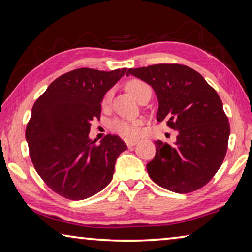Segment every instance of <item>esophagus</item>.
Masks as SVG:
<instances>
[{
    "label": "esophagus",
    "mask_w": 252,
    "mask_h": 252,
    "mask_svg": "<svg viewBox=\"0 0 252 252\" xmlns=\"http://www.w3.org/2000/svg\"><path fill=\"white\" fill-rule=\"evenodd\" d=\"M139 140L138 139H126L125 140V142H126V144L127 147H133V146H135L136 144V142H138Z\"/></svg>",
    "instance_id": "obj_1"
}]
</instances>
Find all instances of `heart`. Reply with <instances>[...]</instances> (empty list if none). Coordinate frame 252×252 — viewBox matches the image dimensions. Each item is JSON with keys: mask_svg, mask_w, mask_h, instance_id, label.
I'll use <instances>...</instances> for the list:
<instances>
[{"mask_svg": "<svg viewBox=\"0 0 252 252\" xmlns=\"http://www.w3.org/2000/svg\"><path fill=\"white\" fill-rule=\"evenodd\" d=\"M126 90L129 91L132 95H133L136 100L139 101L140 97L144 93V91L149 90L148 85L143 82L141 80L138 79H133L130 80L129 82L126 83ZM111 100V91H109L103 97V101H102V104L104 106L108 105L110 103ZM111 127L120 133L123 136H126V138H134V136L139 135L140 133V123L139 122H127V121H123V120H116L112 122L111 125Z\"/></svg>", "mask_w": 252, "mask_h": 252, "instance_id": "1", "label": "heart"}]
</instances>
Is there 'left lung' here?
Instances as JSON below:
<instances>
[{
	"instance_id": "1",
	"label": "left lung",
	"mask_w": 252,
	"mask_h": 252,
	"mask_svg": "<svg viewBox=\"0 0 252 252\" xmlns=\"http://www.w3.org/2000/svg\"><path fill=\"white\" fill-rule=\"evenodd\" d=\"M126 75L151 85L159 102L157 120L178 131L173 144L155 142L156 156L147 164L149 176L177 193L207 185L222 164L230 135L218 93L197 71L181 64L129 69Z\"/></svg>"
}]
</instances>
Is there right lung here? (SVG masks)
Returning <instances> with one entry per match:
<instances>
[{"instance_id": "1", "label": "right lung", "mask_w": 252, "mask_h": 252, "mask_svg": "<svg viewBox=\"0 0 252 252\" xmlns=\"http://www.w3.org/2000/svg\"><path fill=\"white\" fill-rule=\"evenodd\" d=\"M126 69H76L59 76L32 108L25 138L36 172L54 192L83 200L100 192L113 178L119 155L126 150L118 135L96 143L91 121L102 100Z\"/></svg>"}]
</instances>
